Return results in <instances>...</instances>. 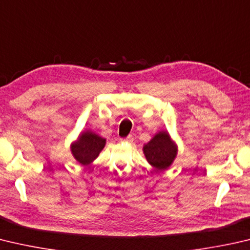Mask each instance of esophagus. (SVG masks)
Here are the masks:
<instances>
[{
    "instance_id": "obj_1",
    "label": "esophagus",
    "mask_w": 250,
    "mask_h": 250,
    "mask_svg": "<svg viewBox=\"0 0 250 250\" xmlns=\"http://www.w3.org/2000/svg\"><path fill=\"white\" fill-rule=\"evenodd\" d=\"M121 142H125V143H132L133 142V137L132 135H129L125 139H121Z\"/></svg>"
}]
</instances>
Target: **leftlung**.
<instances>
[{
    "label": "left lung",
    "instance_id": "left-lung-1",
    "mask_svg": "<svg viewBox=\"0 0 250 250\" xmlns=\"http://www.w3.org/2000/svg\"><path fill=\"white\" fill-rule=\"evenodd\" d=\"M178 147L167 131H160L152 140L144 144L143 153L149 165L157 170H165L172 164Z\"/></svg>",
    "mask_w": 250,
    "mask_h": 250
}]
</instances>
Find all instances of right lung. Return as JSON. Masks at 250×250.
<instances>
[{
  "label": "right lung",
  "instance_id": "right-lung-1",
  "mask_svg": "<svg viewBox=\"0 0 250 250\" xmlns=\"http://www.w3.org/2000/svg\"><path fill=\"white\" fill-rule=\"evenodd\" d=\"M105 145L106 139L90 130L83 131L71 144V153L81 165L87 166L96 160Z\"/></svg>",
  "mask_w": 250,
  "mask_h": 250
}]
</instances>
